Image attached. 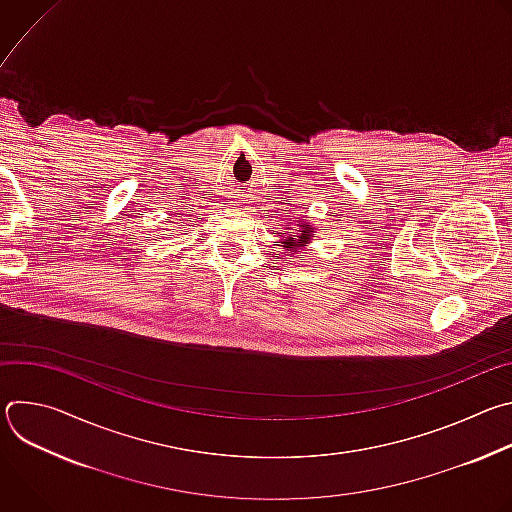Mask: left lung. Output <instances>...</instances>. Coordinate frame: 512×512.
Instances as JSON below:
<instances>
[{
  "instance_id": "left-lung-1",
  "label": "left lung",
  "mask_w": 512,
  "mask_h": 512,
  "mask_svg": "<svg viewBox=\"0 0 512 512\" xmlns=\"http://www.w3.org/2000/svg\"><path fill=\"white\" fill-rule=\"evenodd\" d=\"M287 229H289V225H285V231L279 233V237H285V239H283V247L289 249V251L294 249V247H302V243H306V241L310 239V233H312V231H310V225H308V223H302V221L298 223V229H291V231H296L294 235H289Z\"/></svg>"
}]
</instances>
